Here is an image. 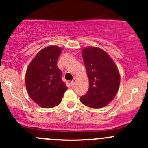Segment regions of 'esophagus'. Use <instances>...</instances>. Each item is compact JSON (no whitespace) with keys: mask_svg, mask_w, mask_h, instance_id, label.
<instances>
[{"mask_svg":"<svg viewBox=\"0 0 148 148\" xmlns=\"http://www.w3.org/2000/svg\"><path fill=\"white\" fill-rule=\"evenodd\" d=\"M76 81H77V80H76V79H75V78H74V79H73L72 81L71 82V83H70V84H71V86H74V85L75 84V83H76Z\"/></svg>","mask_w":148,"mask_h":148,"instance_id":"34e87169","label":"esophagus"}]
</instances>
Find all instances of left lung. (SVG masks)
<instances>
[{
  "mask_svg": "<svg viewBox=\"0 0 148 148\" xmlns=\"http://www.w3.org/2000/svg\"><path fill=\"white\" fill-rule=\"evenodd\" d=\"M82 53L89 85L80 101L92 108H102L115 97L120 83V73L112 59L102 49L88 46Z\"/></svg>",
  "mask_w": 148,
  "mask_h": 148,
  "instance_id": "1",
  "label": "left lung"
}]
</instances>
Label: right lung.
Returning <instances> with one entry per match:
<instances>
[{
	"label": "right lung",
	"mask_w": 148,
	"mask_h": 148,
	"mask_svg": "<svg viewBox=\"0 0 148 148\" xmlns=\"http://www.w3.org/2000/svg\"><path fill=\"white\" fill-rule=\"evenodd\" d=\"M62 48L51 46L41 49L28 65L26 86L30 97L44 108L56 107L62 102L67 87L62 80L57 60Z\"/></svg>",
	"instance_id": "add662e5"
}]
</instances>
